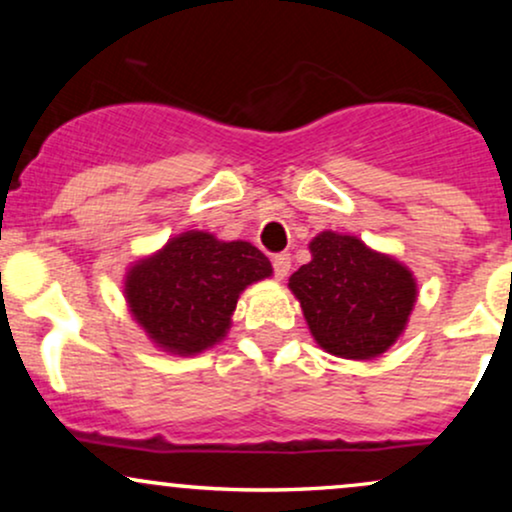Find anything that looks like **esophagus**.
Masks as SVG:
<instances>
[{"label":"esophagus","instance_id":"esophagus-1","mask_svg":"<svg viewBox=\"0 0 512 512\" xmlns=\"http://www.w3.org/2000/svg\"><path fill=\"white\" fill-rule=\"evenodd\" d=\"M272 267H274L276 279H284V276L291 272V257L286 255V252H279V255L272 257Z\"/></svg>","mask_w":512,"mask_h":512}]
</instances>
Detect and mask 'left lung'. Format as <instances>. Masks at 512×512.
<instances>
[{
  "mask_svg": "<svg viewBox=\"0 0 512 512\" xmlns=\"http://www.w3.org/2000/svg\"><path fill=\"white\" fill-rule=\"evenodd\" d=\"M313 260L291 274L315 342L327 354L368 361L385 354L407 327L416 303L414 274L356 236L322 231L310 240Z\"/></svg>",
  "mask_w": 512,
  "mask_h": 512,
  "instance_id": "1",
  "label": "left lung"
}]
</instances>
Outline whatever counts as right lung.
<instances>
[{
  "label": "right lung",
  "instance_id": "1",
  "mask_svg": "<svg viewBox=\"0 0 512 512\" xmlns=\"http://www.w3.org/2000/svg\"><path fill=\"white\" fill-rule=\"evenodd\" d=\"M267 276L272 262L255 245L185 231L129 267L125 298L151 342L195 356L226 337L240 293Z\"/></svg>",
  "mask_w": 512,
  "mask_h": 512
}]
</instances>
